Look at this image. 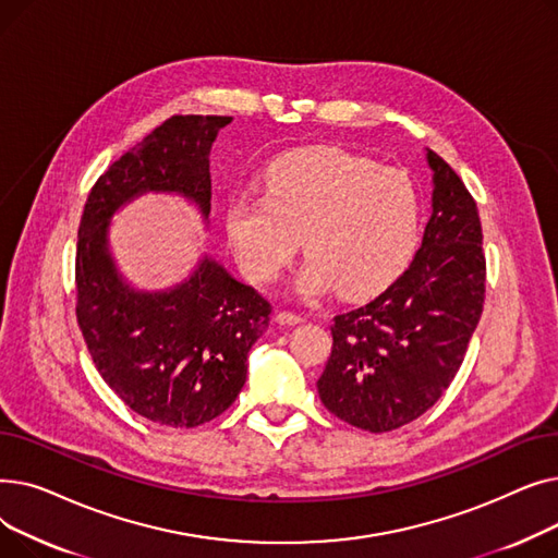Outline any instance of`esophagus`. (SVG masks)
Segmentation results:
<instances>
[{
	"instance_id": "34e87169",
	"label": "esophagus",
	"mask_w": 558,
	"mask_h": 558,
	"mask_svg": "<svg viewBox=\"0 0 558 558\" xmlns=\"http://www.w3.org/2000/svg\"><path fill=\"white\" fill-rule=\"evenodd\" d=\"M276 318H278V324H282V326H296V324H303V320H305L303 314L289 312V310H280Z\"/></svg>"
}]
</instances>
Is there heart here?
Wrapping results in <instances>:
<instances>
[{"label":"heart","instance_id":"b5f03b06","mask_svg":"<svg viewBox=\"0 0 558 558\" xmlns=\"http://www.w3.org/2000/svg\"><path fill=\"white\" fill-rule=\"evenodd\" d=\"M226 232L246 276L271 282L303 244V294L339 284L366 296L412 259L421 234V194L404 171L341 149H310L276 160L264 194H238Z\"/></svg>","mask_w":558,"mask_h":558}]
</instances>
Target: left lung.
I'll use <instances>...</instances> for the list:
<instances>
[{
  "label": "left lung",
  "mask_w": 558,
  "mask_h": 558,
  "mask_svg": "<svg viewBox=\"0 0 558 558\" xmlns=\"http://www.w3.org/2000/svg\"><path fill=\"white\" fill-rule=\"evenodd\" d=\"M432 217L409 269L371 303L337 314L318 377L328 412L366 432L423 416L454 379L484 307L486 259L477 203L427 149Z\"/></svg>",
  "instance_id": "1"
}]
</instances>
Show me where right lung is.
Here are the masks:
<instances>
[{
	"mask_svg": "<svg viewBox=\"0 0 558 558\" xmlns=\"http://www.w3.org/2000/svg\"><path fill=\"white\" fill-rule=\"evenodd\" d=\"M232 122L173 114L114 160L87 194L76 244V318L104 383L142 418L196 427L217 418L246 383L271 303L210 255L181 284L133 289L110 253V219L146 192L179 194L210 223V149Z\"/></svg>",
	"mask_w": 558,
	"mask_h": 558,
	"instance_id": "right-lung-1",
	"label": "right lung"
}]
</instances>
